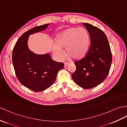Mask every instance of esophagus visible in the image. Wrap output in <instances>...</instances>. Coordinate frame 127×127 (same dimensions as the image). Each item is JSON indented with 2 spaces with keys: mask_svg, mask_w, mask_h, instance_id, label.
I'll return each mask as SVG.
<instances>
[{
  "mask_svg": "<svg viewBox=\"0 0 127 127\" xmlns=\"http://www.w3.org/2000/svg\"><path fill=\"white\" fill-rule=\"evenodd\" d=\"M68 64H69L68 62H65L64 63V67H66Z\"/></svg>",
  "mask_w": 127,
  "mask_h": 127,
  "instance_id": "34e87169",
  "label": "esophagus"
}]
</instances>
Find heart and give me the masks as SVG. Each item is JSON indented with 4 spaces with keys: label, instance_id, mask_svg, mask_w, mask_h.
Segmentation results:
<instances>
[{
    "label": "heart",
    "instance_id": "heart-1",
    "mask_svg": "<svg viewBox=\"0 0 127 127\" xmlns=\"http://www.w3.org/2000/svg\"><path fill=\"white\" fill-rule=\"evenodd\" d=\"M57 44L53 47V51L58 60H63L66 50L68 57L75 60L83 58L89 48L90 36L87 29L83 28H71L65 30L57 38Z\"/></svg>",
    "mask_w": 127,
    "mask_h": 127
}]
</instances>
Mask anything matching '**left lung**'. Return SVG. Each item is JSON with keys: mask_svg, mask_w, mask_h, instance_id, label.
Wrapping results in <instances>:
<instances>
[{"mask_svg": "<svg viewBox=\"0 0 127 127\" xmlns=\"http://www.w3.org/2000/svg\"><path fill=\"white\" fill-rule=\"evenodd\" d=\"M82 24L89 32L91 45L85 57L75 62L76 70L72 74V78L78 86L88 89L97 86L107 77L112 54L104 32L90 24Z\"/></svg>", "mask_w": 127, "mask_h": 127, "instance_id": "obj_1", "label": "left lung"}]
</instances>
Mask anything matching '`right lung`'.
I'll return each mask as SVG.
<instances>
[{"label": "right lung", "instance_id": "1", "mask_svg": "<svg viewBox=\"0 0 127 127\" xmlns=\"http://www.w3.org/2000/svg\"><path fill=\"white\" fill-rule=\"evenodd\" d=\"M49 25L36 26L25 32L13 49L12 62L17 78L24 86L36 92L51 87L58 72L64 67L63 63L52 60L50 54L37 55L28 48L29 36L45 30Z\"/></svg>", "mask_w": 127, "mask_h": 127}]
</instances>
